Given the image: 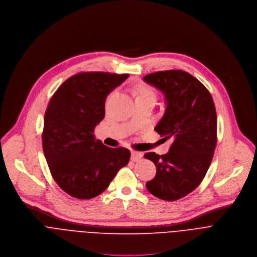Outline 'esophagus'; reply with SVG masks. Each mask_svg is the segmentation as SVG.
<instances>
[{"label":"esophagus","mask_w":257,"mask_h":257,"mask_svg":"<svg viewBox=\"0 0 257 257\" xmlns=\"http://www.w3.org/2000/svg\"><path fill=\"white\" fill-rule=\"evenodd\" d=\"M143 157V154L141 152H137V151H132V155H131V160L134 162L140 161Z\"/></svg>","instance_id":"esophagus-1"}]
</instances>
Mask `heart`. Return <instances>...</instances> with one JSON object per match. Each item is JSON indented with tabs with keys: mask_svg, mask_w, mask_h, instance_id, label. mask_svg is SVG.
<instances>
[{
	"mask_svg": "<svg viewBox=\"0 0 257 257\" xmlns=\"http://www.w3.org/2000/svg\"><path fill=\"white\" fill-rule=\"evenodd\" d=\"M136 93L139 95V96H152L150 90H148L147 88H144V87H140L136 90Z\"/></svg>",
	"mask_w": 257,
	"mask_h": 257,
	"instance_id": "obj_1",
	"label": "heart"
}]
</instances>
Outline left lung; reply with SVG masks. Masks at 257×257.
Segmentation results:
<instances>
[{
	"label": "left lung",
	"mask_w": 257,
	"mask_h": 257,
	"mask_svg": "<svg viewBox=\"0 0 257 257\" xmlns=\"http://www.w3.org/2000/svg\"><path fill=\"white\" fill-rule=\"evenodd\" d=\"M143 80L164 96L165 111L155 131L172 141L164 155H144L157 168L146 186L158 198L177 200L199 185L211 165L217 144L214 101L206 87L183 71L157 72Z\"/></svg>",
	"instance_id": "obj_1"
}]
</instances>
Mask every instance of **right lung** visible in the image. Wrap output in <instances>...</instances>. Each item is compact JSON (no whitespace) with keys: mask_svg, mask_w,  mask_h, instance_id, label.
<instances>
[{"mask_svg":"<svg viewBox=\"0 0 257 257\" xmlns=\"http://www.w3.org/2000/svg\"><path fill=\"white\" fill-rule=\"evenodd\" d=\"M128 75L82 73L69 78L50 99L44 114L42 148L58 185L73 197L90 199L103 192L131 152L95 140L105 101Z\"/></svg>","mask_w":257,"mask_h":257,"instance_id":"right-lung-1","label":"right lung"}]
</instances>
